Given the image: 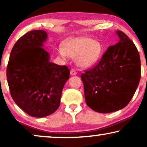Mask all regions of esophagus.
<instances>
[{
	"label": "esophagus",
	"instance_id": "esophagus-1",
	"mask_svg": "<svg viewBox=\"0 0 147 147\" xmlns=\"http://www.w3.org/2000/svg\"><path fill=\"white\" fill-rule=\"evenodd\" d=\"M70 74H71V76H76V74H77V72H76L75 69H71V71H70Z\"/></svg>",
	"mask_w": 147,
	"mask_h": 147
}]
</instances>
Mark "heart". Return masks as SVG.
I'll list each match as a JSON object with an SVG mask.
<instances>
[{"label": "heart", "mask_w": 147, "mask_h": 147, "mask_svg": "<svg viewBox=\"0 0 147 147\" xmlns=\"http://www.w3.org/2000/svg\"><path fill=\"white\" fill-rule=\"evenodd\" d=\"M102 47L98 41L88 37H71L66 39L63 49H58V53L63 59L67 56L76 58V62L82 67H90L100 59Z\"/></svg>", "instance_id": "obj_1"}]
</instances>
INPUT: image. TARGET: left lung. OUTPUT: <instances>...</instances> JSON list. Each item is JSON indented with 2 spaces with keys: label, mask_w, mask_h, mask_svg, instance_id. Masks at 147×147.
<instances>
[{
  "label": "left lung",
  "mask_w": 147,
  "mask_h": 147,
  "mask_svg": "<svg viewBox=\"0 0 147 147\" xmlns=\"http://www.w3.org/2000/svg\"><path fill=\"white\" fill-rule=\"evenodd\" d=\"M116 33L118 43L110 46L99 63L81 76L86 104L100 113L127 106L140 79V59L135 45L122 31Z\"/></svg>",
  "instance_id": "8db88e82"
}]
</instances>
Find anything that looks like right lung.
<instances>
[{"label":"right lung","mask_w":147,"mask_h":147,"mask_svg":"<svg viewBox=\"0 0 147 147\" xmlns=\"http://www.w3.org/2000/svg\"><path fill=\"white\" fill-rule=\"evenodd\" d=\"M47 39L43 30L22 36L11 50L7 68L13 100L22 110L36 118L57 110L63 86L69 78L67 66L50 62L49 53L43 48Z\"/></svg>","instance_id":"obj_1"}]
</instances>
